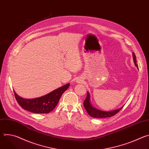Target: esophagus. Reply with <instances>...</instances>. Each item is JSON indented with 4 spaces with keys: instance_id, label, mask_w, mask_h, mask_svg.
Masks as SVG:
<instances>
[{
    "instance_id": "34e87169",
    "label": "esophagus",
    "mask_w": 149,
    "mask_h": 149,
    "mask_svg": "<svg viewBox=\"0 0 149 149\" xmlns=\"http://www.w3.org/2000/svg\"><path fill=\"white\" fill-rule=\"evenodd\" d=\"M77 82H79V83L81 82L82 81V78H78L77 79Z\"/></svg>"
}]
</instances>
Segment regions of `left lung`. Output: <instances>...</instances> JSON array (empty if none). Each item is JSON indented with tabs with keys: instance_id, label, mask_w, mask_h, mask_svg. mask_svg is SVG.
Listing matches in <instances>:
<instances>
[{
	"instance_id": "left-lung-1",
	"label": "left lung",
	"mask_w": 149,
	"mask_h": 149,
	"mask_svg": "<svg viewBox=\"0 0 149 149\" xmlns=\"http://www.w3.org/2000/svg\"><path fill=\"white\" fill-rule=\"evenodd\" d=\"M133 59H134V62L135 63V65L137 67V65L136 63V55L134 52L133 53ZM84 106L85 109H86V111H87L88 114L91 117H93L94 118H106V117H112V116L116 115L117 113H118L121 110V109L123 107H122L121 108H120L119 109L113 110L111 111H109V112L108 111H101L98 109H96L93 107L90 103V94H89L88 92H87V97H86V100H85L84 101Z\"/></svg>"
}]
</instances>
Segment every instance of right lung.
<instances>
[{"instance_id": "right-lung-1", "label": "right lung", "mask_w": 149, "mask_h": 149, "mask_svg": "<svg viewBox=\"0 0 149 149\" xmlns=\"http://www.w3.org/2000/svg\"><path fill=\"white\" fill-rule=\"evenodd\" d=\"M69 87L68 83L44 96L33 99L21 98L15 91L14 94L17 102L24 110L36 114H46L50 113L55 108L62 94Z\"/></svg>"}]
</instances>
